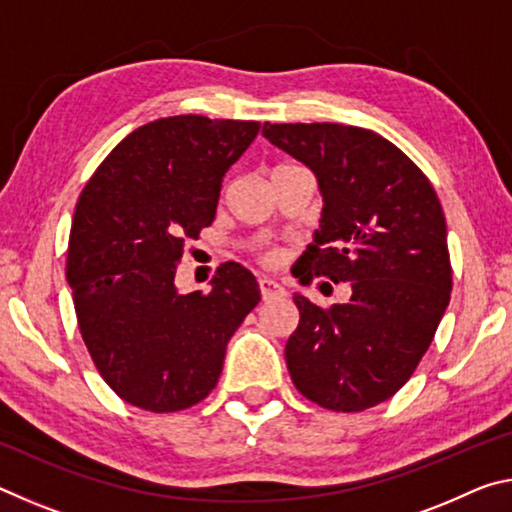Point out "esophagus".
Instances as JSON below:
<instances>
[{
	"label": "esophagus",
	"instance_id": "34e87169",
	"mask_svg": "<svg viewBox=\"0 0 512 512\" xmlns=\"http://www.w3.org/2000/svg\"><path fill=\"white\" fill-rule=\"evenodd\" d=\"M259 291H262V298L264 300L284 296L282 284H277L275 280H271V277H262V280H259Z\"/></svg>",
	"mask_w": 512,
	"mask_h": 512
}]
</instances>
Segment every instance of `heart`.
<instances>
[{
    "label": "heart",
    "mask_w": 512,
    "mask_h": 512,
    "mask_svg": "<svg viewBox=\"0 0 512 512\" xmlns=\"http://www.w3.org/2000/svg\"><path fill=\"white\" fill-rule=\"evenodd\" d=\"M259 262H264V264H275V262H277V250H271V248L259 250Z\"/></svg>",
    "instance_id": "1"
}]
</instances>
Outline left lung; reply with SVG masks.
I'll return each instance as SVG.
<instances>
[{"mask_svg":"<svg viewBox=\"0 0 512 512\" xmlns=\"http://www.w3.org/2000/svg\"><path fill=\"white\" fill-rule=\"evenodd\" d=\"M262 133L316 173L325 198L296 277L352 287L350 302L329 309L293 296V386L323 409L366 411L409 381L449 305L443 207L418 164L366 128L266 121Z\"/></svg>","mask_w":512,"mask_h":512,"instance_id":"1","label":"left lung"}]
</instances>
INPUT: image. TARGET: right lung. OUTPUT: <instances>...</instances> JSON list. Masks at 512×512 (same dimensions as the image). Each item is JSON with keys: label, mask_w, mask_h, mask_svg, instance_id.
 Instances as JSON below:
<instances>
[{"label": "right lung", "mask_w": 512, "mask_h": 512, "mask_svg": "<svg viewBox=\"0 0 512 512\" xmlns=\"http://www.w3.org/2000/svg\"><path fill=\"white\" fill-rule=\"evenodd\" d=\"M259 126L203 115L151 121L108 153L79 196L65 268L76 320L99 375L137 409L203 402L230 336L257 307L255 275L241 264H223L207 293H180L173 277Z\"/></svg>", "instance_id": "obj_1"}]
</instances>
